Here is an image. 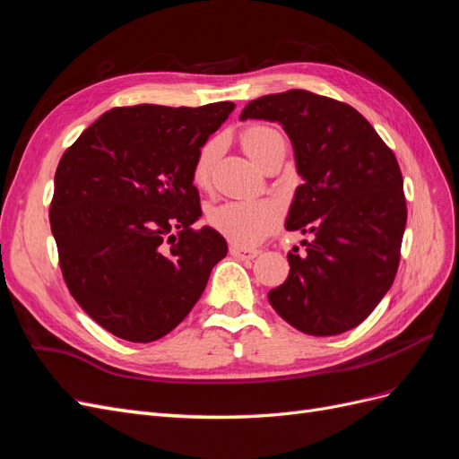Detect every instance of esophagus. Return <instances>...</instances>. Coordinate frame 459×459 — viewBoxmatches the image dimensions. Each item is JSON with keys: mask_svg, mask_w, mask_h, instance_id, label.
<instances>
[{"mask_svg": "<svg viewBox=\"0 0 459 459\" xmlns=\"http://www.w3.org/2000/svg\"><path fill=\"white\" fill-rule=\"evenodd\" d=\"M230 253L235 258H241V260H253L258 256V251H253V248H245L239 245H231L230 247Z\"/></svg>", "mask_w": 459, "mask_h": 459, "instance_id": "34e87169", "label": "esophagus"}]
</instances>
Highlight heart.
I'll return each instance as SVG.
<instances>
[{
  "label": "heart",
  "instance_id": "obj_1",
  "mask_svg": "<svg viewBox=\"0 0 459 459\" xmlns=\"http://www.w3.org/2000/svg\"><path fill=\"white\" fill-rule=\"evenodd\" d=\"M281 140L283 137L280 132L270 126H264V124L248 126L241 134V145L247 155L256 164L262 162L264 155H266L273 143ZM216 152L218 143L206 142L201 147L195 162H193V184L201 189L208 187V184H211V172ZM208 221H211V226L216 231H220L235 245L253 247L258 245L266 235H270L275 230L277 221H280V212H277L275 204L270 201H228L214 206L212 211L208 212Z\"/></svg>",
  "mask_w": 459,
  "mask_h": 459
}]
</instances>
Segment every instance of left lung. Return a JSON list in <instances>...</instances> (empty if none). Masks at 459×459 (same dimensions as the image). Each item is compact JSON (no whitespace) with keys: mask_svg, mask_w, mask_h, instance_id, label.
I'll list each match as a JSON object with an SVG mask.
<instances>
[{"mask_svg":"<svg viewBox=\"0 0 459 459\" xmlns=\"http://www.w3.org/2000/svg\"><path fill=\"white\" fill-rule=\"evenodd\" d=\"M280 122L295 149L289 231L312 233L287 255L289 275L268 300L287 324L329 337L359 325L391 289L408 208L394 152L358 110L307 90L248 103L241 120Z\"/></svg>","mask_w":459,"mask_h":459,"instance_id":"8db88e82","label":"left lung"}]
</instances>
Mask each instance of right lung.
<instances>
[{
	"label": "right lung",
	"mask_w": 459,
	"mask_h": 459,
	"mask_svg": "<svg viewBox=\"0 0 459 459\" xmlns=\"http://www.w3.org/2000/svg\"><path fill=\"white\" fill-rule=\"evenodd\" d=\"M235 105L107 110L65 151L49 221L63 280L93 322L152 342L195 307L228 245L193 230V162Z\"/></svg>",
	"instance_id": "right-lung-1"
}]
</instances>
